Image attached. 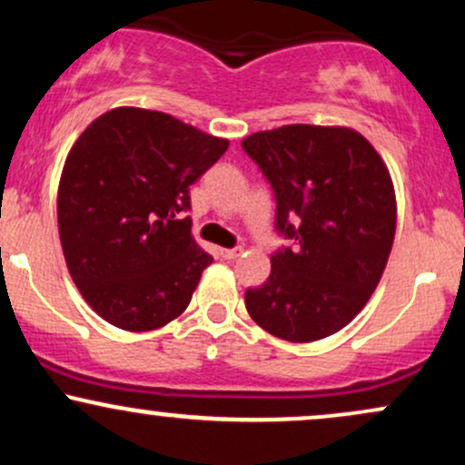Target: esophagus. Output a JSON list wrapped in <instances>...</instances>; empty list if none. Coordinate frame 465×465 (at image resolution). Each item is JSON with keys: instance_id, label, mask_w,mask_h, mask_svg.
Returning a JSON list of instances; mask_svg holds the SVG:
<instances>
[{"instance_id": "34e87169", "label": "esophagus", "mask_w": 465, "mask_h": 465, "mask_svg": "<svg viewBox=\"0 0 465 465\" xmlns=\"http://www.w3.org/2000/svg\"><path fill=\"white\" fill-rule=\"evenodd\" d=\"M218 253H221L223 260H236L242 253V249H221Z\"/></svg>"}]
</instances>
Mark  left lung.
I'll return each instance as SVG.
<instances>
[{
	"label": "left lung",
	"instance_id": "left-lung-1",
	"mask_svg": "<svg viewBox=\"0 0 465 465\" xmlns=\"http://www.w3.org/2000/svg\"><path fill=\"white\" fill-rule=\"evenodd\" d=\"M275 192V227L295 247L271 255V275L244 292L260 328L291 343L339 332L370 302L396 236L385 162L348 126L286 124L242 140Z\"/></svg>",
	"mask_w": 465,
	"mask_h": 465
}]
</instances>
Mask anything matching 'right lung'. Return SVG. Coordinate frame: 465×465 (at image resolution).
<instances>
[{
    "mask_svg": "<svg viewBox=\"0 0 465 465\" xmlns=\"http://www.w3.org/2000/svg\"><path fill=\"white\" fill-rule=\"evenodd\" d=\"M227 146L137 106L106 111L74 142L58 181V236L74 284L104 322L146 332L188 308L214 258L179 214Z\"/></svg>",
    "mask_w": 465,
    "mask_h": 465,
    "instance_id": "1",
    "label": "right lung"
}]
</instances>
